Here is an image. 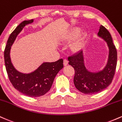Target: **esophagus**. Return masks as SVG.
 Masks as SVG:
<instances>
[{"mask_svg":"<svg viewBox=\"0 0 122 122\" xmlns=\"http://www.w3.org/2000/svg\"><path fill=\"white\" fill-rule=\"evenodd\" d=\"M68 64V61L66 59H64V65L66 66Z\"/></svg>","mask_w":122,"mask_h":122,"instance_id":"obj_1","label":"esophagus"}]
</instances>
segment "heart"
Wrapping results in <instances>:
<instances>
[{"label": "heart", "instance_id": "1", "mask_svg": "<svg viewBox=\"0 0 122 122\" xmlns=\"http://www.w3.org/2000/svg\"><path fill=\"white\" fill-rule=\"evenodd\" d=\"M79 34V30H75L73 31L69 32L64 37L65 40H73V39L75 38L78 36ZM82 46V43L81 41H77L75 44H74V49L75 50H79L81 48Z\"/></svg>", "mask_w": 122, "mask_h": 122}]
</instances>
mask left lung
Listing matches in <instances>:
<instances>
[{
	"label": "left lung",
	"mask_w": 122,
	"mask_h": 122,
	"mask_svg": "<svg viewBox=\"0 0 122 122\" xmlns=\"http://www.w3.org/2000/svg\"><path fill=\"white\" fill-rule=\"evenodd\" d=\"M98 36L107 42L110 49L107 64L103 71L97 73L88 71L84 64L82 51L68 57L69 64L75 69L74 84L79 91L86 95L99 93L108 86L114 78L117 67V51L110 33L101 25Z\"/></svg>",
	"instance_id": "left-lung-1"
}]
</instances>
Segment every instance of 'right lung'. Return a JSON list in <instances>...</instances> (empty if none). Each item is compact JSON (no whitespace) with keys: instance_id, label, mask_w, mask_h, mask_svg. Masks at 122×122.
<instances>
[{"instance_id":"1","label":"right lung","mask_w":122,"mask_h":122,"mask_svg":"<svg viewBox=\"0 0 122 122\" xmlns=\"http://www.w3.org/2000/svg\"><path fill=\"white\" fill-rule=\"evenodd\" d=\"M33 21L34 19L24 20L12 32L5 46L4 57L8 79L14 87L25 95L36 97L43 96L50 90L56 76L64 65L62 58L54 62H45L36 71L29 74L22 73L14 68L10 57L11 46L25 25Z\"/></svg>"}]
</instances>
